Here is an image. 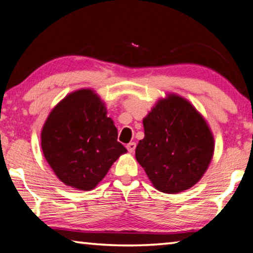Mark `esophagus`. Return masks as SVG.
<instances>
[{"instance_id": "34e87169", "label": "esophagus", "mask_w": 253, "mask_h": 253, "mask_svg": "<svg viewBox=\"0 0 253 253\" xmlns=\"http://www.w3.org/2000/svg\"><path fill=\"white\" fill-rule=\"evenodd\" d=\"M126 147L128 149V152L134 153L135 152V148H136V144L135 143H129V144H127Z\"/></svg>"}]
</instances>
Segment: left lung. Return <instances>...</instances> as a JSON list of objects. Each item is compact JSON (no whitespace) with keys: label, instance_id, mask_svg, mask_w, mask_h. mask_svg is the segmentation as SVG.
<instances>
[{"label":"left lung","instance_id":"8db88e82","mask_svg":"<svg viewBox=\"0 0 253 253\" xmlns=\"http://www.w3.org/2000/svg\"><path fill=\"white\" fill-rule=\"evenodd\" d=\"M143 125L145 136L135 156L154 187L174 194L194 186L214 153V137L202 115L185 98L170 92L157 100Z\"/></svg>","mask_w":253,"mask_h":253}]
</instances>
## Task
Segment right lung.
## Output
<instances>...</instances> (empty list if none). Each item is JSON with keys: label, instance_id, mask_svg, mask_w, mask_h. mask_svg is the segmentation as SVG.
I'll return each mask as SVG.
<instances>
[{"label": "right lung", "instance_id": "right-lung-1", "mask_svg": "<svg viewBox=\"0 0 253 253\" xmlns=\"http://www.w3.org/2000/svg\"><path fill=\"white\" fill-rule=\"evenodd\" d=\"M105 102L90 88L70 92L51 110L41 148L57 177L80 191L93 190L127 149Z\"/></svg>", "mask_w": 253, "mask_h": 253}]
</instances>
